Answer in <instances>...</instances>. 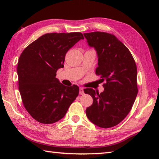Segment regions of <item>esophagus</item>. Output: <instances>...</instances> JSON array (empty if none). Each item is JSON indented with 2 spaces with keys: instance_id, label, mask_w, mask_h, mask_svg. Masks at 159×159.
Returning <instances> with one entry per match:
<instances>
[{
  "instance_id": "1",
  "label": "esophagus",
  "mask_w": 159,
  "mask_h": 159,
  "mask_svg": "<svg viewBox=\"0 0 159 159\" xmlns=\"http://www.w3.org/2000/svg\"><path fill=\"white\" fill-rule=\"evenodd\" d=\"M79 94H80V95H83V94H84V90H83V87H80Z\"/></svg>"
}]
</instances>
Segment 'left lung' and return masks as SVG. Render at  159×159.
Instances as JSON below:
<instances>
[{"label": "left lung", "mask_w": 159, "mask_h": 159, "mask_svg": "<svg viewBox=\"0 0 159 159\" xmlns=\"http://www.w3.org/2000/svg\"><path fill=\"white\" fill-rule=\"evenodd\" d=\"M88 44L96 49L104 92L92 88L84 92L92 97L93 104L86 109L88 119L96 126L107 128L120 123L133 107L138 93L137 70L129 50L116 36L105 32L84 33Z\"/></svg>", "instance_id": "obj_1"}]
</instances>
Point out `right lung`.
Here are the masks:
<instances>
[{
	"label": "right lung",
	"mask_w": 159,
	"mask_h": 159,
	"mask_svg": "<svg viewBox=\"0 0 159 159\" xmlns=\"http://www.w3.org/2000/svg\"><path fill=\"white\" fill-rule=\"evenodd\" d=\"M81 33H46L26 47L17 67L18 88L26 110L40 123L57 122L65 116L79 88L67 87L56 78L67 52L83 39Z\"/></svg>",
	"instance_id": "right-lung-1"
}]
</instances>
